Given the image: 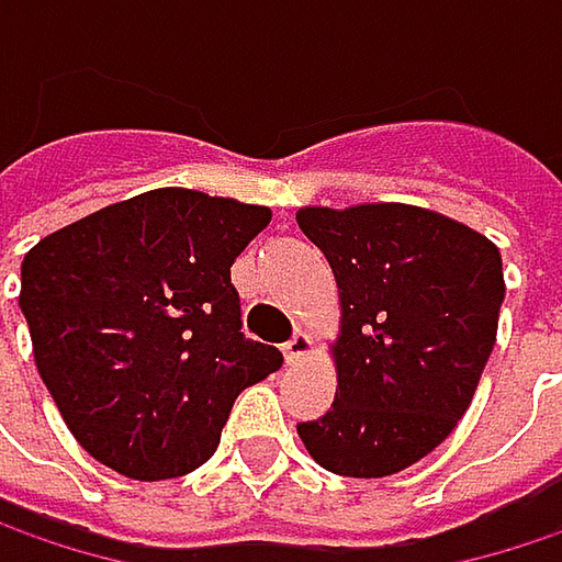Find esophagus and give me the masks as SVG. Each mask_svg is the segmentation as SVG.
<instances>
[{
  "label": "esophagus",
  "mask_w": 562,
  "mask_h": 562,
  "mask_svg": "<svg viewBox=\"0 0 562 562\" xmlns=\"http://www.w3.org/2000/svg\"><path fill=\"white\" fill-rule=\"evenodd\" d=\"M308 351H312V338H308L305 331H295V335L282 345L285 364H299V361H305V358H308Z\"/></svg>",
  "instance_id": "1"
}]
</instances>
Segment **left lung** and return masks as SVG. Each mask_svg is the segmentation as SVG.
<instances>
[{"mask_svg":"<svg viewBox=\"0 0 562 562\" xmlns=\"http://www.w3.org/2000/svg\"><path fill=\"white\" fill-rule=\"evenodd\" d=\"M341 299L335 403L299 423L308 456L384 479L429 456L465 416L498 335L505 273L479 231L413 204L302 207Z\"/></svg>","mask_w":562,"mask_h":562,"instance_id":"left-lung-1","label":"left lung"}]
</instances>
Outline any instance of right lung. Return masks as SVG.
Wrapping results in <instances>:
<instances>
[{
	"label": "right lung",
	"instance_id": "add662e5",
	"mask_svg": "<svg viewBox=\"0 0 562 562\" xmlns=\"http://www.w3.org/2000/svg\"><path fill=\"white\" fill-rule=\"evenodd\" d=\"M270 207L156 188L87 214L22 260L38 374L106 469L162 482L204 465L237 393L282 368L240 331L231 267Z\"/></svg>",
	"mask_w": 562,
	"mask_h": 562
}]
</instances>
